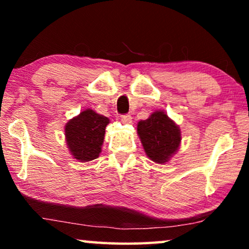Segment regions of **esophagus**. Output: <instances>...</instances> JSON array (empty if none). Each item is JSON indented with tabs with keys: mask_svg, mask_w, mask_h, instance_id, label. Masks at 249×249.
Returning <instances> with one entry per match:
<instances>
[{
	"mask_svg": "<svg viewBox=\"0 0 249 249\" xmlns=\"http://www.w3.org/2000/svg\"><path fill=\"white\" fill-rule=\"evenodd\" d=\"M120 119H121L122 124H131V121H132V118L130 114H122Z\"/></svg>",
	"mask_w": 249,
	"mask_h": 249,
	"instance_id": "obj_1",
	"label": "esophagus"
}]
</instances>
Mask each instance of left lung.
Here are the masks:
<instances>
[{
    "label": "left lung",
    "mask_w": 249,
    "mask_h": 249,
    "mask_svg": "<svg viewBox=\"0 0 249 249\" xmlns=\"http://www.w3.org/2000/svg\"><path fill=\"white\" fill-rule=\"evenodd\" d=\"M137 132L146 154L160 164L171 159L181 142L179 127L163 111H156L147 120L139 121Z\"/></svg>",
    "instance_id": "8db88e82"
}]
</instances>
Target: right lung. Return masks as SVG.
Instances as JSON below:
<instances>
[{
  "instance_id": "add662e5",
  "label": "right lung",
  "mask_w": 249,
  "mask_h": 249,
  "mask_svg": "<svg viewBox=\"0 0 249 249\" xmlns=\"http://www.w3.org/2000/svg\"><path fill=\"white\" fill-rule=\"evenodd\" d=\"M110 120L87 108L66 124V139L71 154L80 162L98 158L103 145L105 128Z\"/></svg>"
}]
</instances>
